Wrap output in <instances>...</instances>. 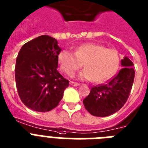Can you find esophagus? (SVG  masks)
<instances>
[{"label": "esophagus", "mask_w": 148, "mask_h": 148, "mask_svg": "<svg viewBox=\"0 0 148 148\" xmlns=\"http://www.w3.org/2000/svg\"><path fill=\"white\" fill-rule=\"evenodd\" d=\"M70 84L71 86H79L80 85V84H77V83H75V82H73V81H71Z\"/></svg>", "instance_id": "obj_1"}]
</instances>
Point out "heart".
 I'll return each instance as SVG.
<instances>
[{
	"label": "heart",
	"mask_w": 148,
	"mask_h": 148,
	"mask_svg": "<svg viewBox=\"0 0 148 148\" xmlns=\"http://www.w3.org/2000/svg\"><path fill=\"white\" fill-rule=\"evenodd\" d=\"M59 62L62 71L68 76H72L84 64L85 68L79 72L77 77L82 80H94L95 83H102L116 73L120 64V55L116 49L88 43L76 47L74 53L63 49L59 53Z\"/></svg>",
	"instance_id": "heart-1"
}]
</instances>
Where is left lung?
I'll return each mask as SVG.
<instances>
[{
  "label": "left lung",
  "instance_id": "left-lung-1",
  "mask_svg": "<svg viewBox=\"0 0 148 148\" xmlns=\"http://www.w3.org/2000/svg\"><path fill=\"white\" fill-rule=\"evenodd\" d=\"M123 68L102 85L94 86L84 99L85 108L96 116H107L118 111L127 101L135 77L133 62L127 56L121 60Z\"/></svg>",
  "mask_w": 148,
  "mask_h": 148
}]
</instances>
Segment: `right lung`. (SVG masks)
I'll return each instance as SVG.
<instances>
[{"label": "right lung", "instance_id": "right-lung-1", "mask_svg": "<svg viewBox=\"0 0 148 148\" xmlns=\"http://www.w3.org/2000/svg\"><path fill=\"white\" fill-rule=\"evenodd\" d=\"M61 47L55 38L41 35L22 46L15 68L17 91L26 107L38 112L55 108L69 81L59 74Z\"/></svg>", "mask_w": 148, "mask_h": 148}]
</instances>
